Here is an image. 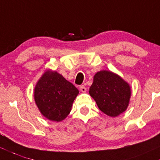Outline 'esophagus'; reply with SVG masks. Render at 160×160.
<instances>
[{
	"instance_id": "34e87169",
	"label": "esophagus",
	"mask_w": 160,
	"mask_h": 160,
	"mask_svg": "<svg viewBox=\"0 0 160 160\" xmlns=\"http://www.w3.org/2000/svg\"><path fill=\"white\" fill-rule=\"evenodd\" d=\"M79 88H80V91H82V92H83V93L86 92V91H87V89H86V88H85V86H84V85H82V86H80V87H79Z\"/></svg>"
}]
</instances>
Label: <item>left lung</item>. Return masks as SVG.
I'll use <instances>...</instances> for the list:
<instances>
[{
    "instance_id": "1",
    "label": "left lung",
    "mask_w": 160,
    "mask_h": 160,
    "mask_svg": "<svg viewBox=\"0 0 160 160\" xmlns=\"http://www.w3.org/2000/svg\"><path fill=\"white\" fill-rule=\"evenodd\" d=\"M89 94L103 113L116 117L126 110L131 98V88L119 75L102 70L94 75Z\"/></svg>"
}]
</instances>
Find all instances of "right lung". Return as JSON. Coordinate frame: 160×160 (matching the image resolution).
Here are the masks:
<instances>
[{
    "label": "right lung",
    "mask_w": 160,
    "mask_h": 160,
    "mask_svg": "<svg viewBox=\"0 0 160 160\" xmlns=\"http://www.w3.org/2000/svg\"><path fill=\"white\" fill-rule=\"evenodd\" d=\"M79 91L56 71H46L37 82L34 98L41 113L47 119L60 122L70 112Z\"/></svg>",
    "instance_id": "obj_1"
}]
</instances>
